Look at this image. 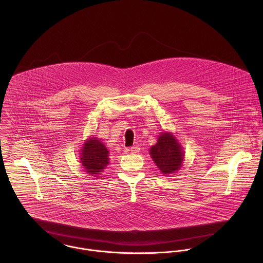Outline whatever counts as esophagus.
<instances>
[{
	"label": "esophagus",
	"mask_w": 263,
	"mask_h": 263,
	"mask_svg": "<svg viewBox=\"0 0 263 263\" xmlns=\"http://www.w3.org/2000/svg\"><path fill=\"white\" fill-rule=\"evenodd\" d=\"M129 151L132 152V153H134V154H137V153H139L140 152V148L139 147H132Z\"/></svg>",
	"instance_id": "34e87169"
}]
</instances>
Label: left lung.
Instances as JSON below:
<instances>
[{"instance_id":"left-lung-1","label":"left lung","mask_w":263,"mask_h":263,"mask_svg":"<svg viewBox=\"0 0 263 263\" xmlns=\"http://www.w3.org/2000/svg\"><path fill=\"white\" fill-rule=\"evenodd\" d=\"M149 152L160 172L166 176L176 173L184 163L183 147L169 132L161 133L156 145L152 146Z\"/></svg>"}]
</instances>
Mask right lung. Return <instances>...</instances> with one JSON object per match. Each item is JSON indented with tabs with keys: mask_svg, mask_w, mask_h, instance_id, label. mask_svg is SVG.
<instances>
[{
	"mask_svg": "<svg viewBox=\"0 0 263 263\" xmlns=\"http://www.w3.org/2000/svg\"><path fill=\"white\" fill-rule=\"evenodd\" d=\"M80 152V163L85 172L99 177L109 164V151L105 145L98 138L90 137L84 142Z\"/></svg>",
	"mask_w": 263,
	"mask_h": 263,
	"instance_id": "right-lung-1",
	"label": "right lung"
}]
</instances>
